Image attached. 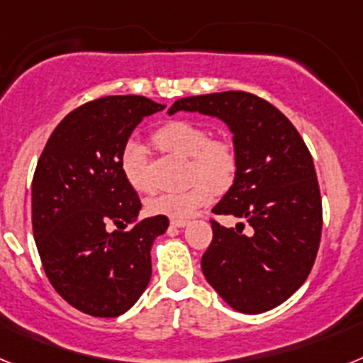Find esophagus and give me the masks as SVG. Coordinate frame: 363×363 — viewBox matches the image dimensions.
Returning a JSON list of instances; mask_svg holds the SVG:
<instances>
[{"mask_svg": "<svg viewBox=\"0 0 363 363\" xmlns=\"http://www.w3.org/2000/svg\"><path fill=\"white\" fill-rule=\"evenodd\" d=\"M172 227H185L187 225V220H171Z\"/></svg>", "mask_w": 363, "mask_h": 363, "instance_id": "esophagus-1", "label": "esophagus"}]
</instances>
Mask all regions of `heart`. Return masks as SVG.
<instances>
[{
  "mask_svg": "<svg viewBox=\"0 0 363 363\" xmlns=\"http://www.w3.org/2000/svg\"><path fill=\"white\" fill-rule=\"evenodd\" d=\"M152 142L165 152L189 158L187 179L192 184L184 191L163 192L149 201L152 214L187 220L201 205L213 198V188L225 189L236 176L238 152L230 140L211 136V129L196 120L174 118L167 120L152 133ZM121 172L127 184L140 192L154 189L149 172V160L143 147L129 142L121 150Z\"/></svg>",
  "mask_w": 363,
  "mask_h": 363,
  "instance_id": "b5f03b06",
  "label": "heart"
}]
</instances>
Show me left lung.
Here are the masks:
<instances>
[{
	"label": "left lung",
	"instance_id": "obj_1",
	"mask_svg": "<svg viewBox=\"0 0 363 363\" xmlns=\"http://www.w3.org/2000/svg\"><path fill=\"white\" fill-rule=\"evenodd\" d=\"M176 111L221 118L238 152L233 187L213 213L240 223L227 229L211 218L205 278L240 313L274 309L300 289L318 255L323 216L313 156L289 118L251 92L189 96L169 114Z\"/></svg>",
	"mask_w": 363,
	"mask_h": 363
}]
</instances>
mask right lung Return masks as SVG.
I'll return each instance as SVG.
<instances>
[{
    "instance_id": "right-lung-1",
    "label": "right lung",
    "mask_w": 363,
    "mask_h": 363,
    "mask_svg": "<svg viewBox=\"0 0 363 363\" xmlns=\"http://www.w3.org/2000/svg\"><path fill=\"white\" fill-rule=\"evenodd\" d=\"M163 108L145 96L92 99L57 123L38 160L32 230L41 265L56 293L91 316H120L149 285L150 249L169 218H138L142 200L120 158L136 125ZM111 223L131 229L108 233Z\"/></svg>"
}]
</instances>
